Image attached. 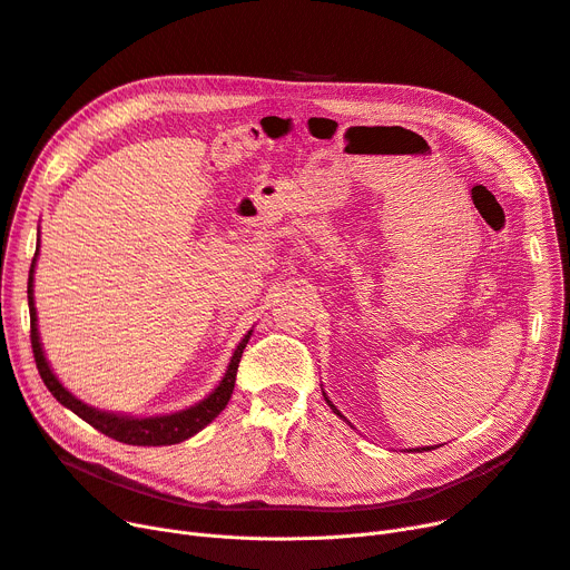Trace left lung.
Instances as JSON below:
<instances>
[{
  "instance_id": "8db88e82",
  "label": "left lung",
  "mask_w": 570,
  "mask_h": 570,
  "mask_svg": "<svg viewBox=\"0 0 570 570\" xmlns=\"http://www.w3.org/2000/svg\"><path fill=\"white\" fill-rule=\"evenodd\" d=\"M321 391H323V387H321ZM323 397H325V402H327V406H331V409H333V411H335V413H337V415H340V417H342V421H346V417H344V415H342V413H340V409H337V406H335V404H333V402H331V400H327V395H325V393H323ZM346 423H348V421H346ZM434 448H436V445H434ZM415 451H417V453H423V451H432V445H425V448H415Z\"/></svg>"
}]
</instances>
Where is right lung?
Masks as SVG:
<instances>
[{"label": "right lung", "mask_w": 570, "mask_h": 570, "mask_svg": "<svg viewBox=\"0 0 570 570\" xmlns=\"http://www.w3.org/2000/svg\"><path fill=\"white\" fill-rule=\"evenodd\" d=\"M37 258H39V247L32 261V267H29V282H27V301H29V321H32V348H35V361L39 367V374L46 383L48 391L52 393V397L71 409L78 417H82L85 423L92 425L95 430H99L101 434L122 441L129 445H173L179 441H187L194 434H198L205 425H209L215 417L226 409L233 387H235V374H237V365L239 357H243V351L254 333L252 331L239 340V344L235 346L230 363L222 376V381L217 383V387L207 397H203L200 402H196L189 409L175 411V413H164V415H147V417H136V415H127V413H112V411H101L85 404L82 400H78L73 393H69L67 387L59 383V379L55 376V372L50 370V363L46 361V353L41 346V337H39V318H37V307H35V269H37Z\"/></svg>", "instance_id": "add662e5"}]
</instances>
